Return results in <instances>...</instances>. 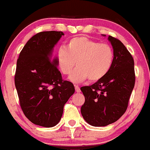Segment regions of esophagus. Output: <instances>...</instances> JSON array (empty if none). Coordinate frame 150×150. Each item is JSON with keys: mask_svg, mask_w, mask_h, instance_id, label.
<instances>
[{"mask_svg": "<svg viewBox=\"0 0 150 150\" xmlns=\"http://www.w3.org/2000/svg\"><path fill=\"white\" fill-rule=\"evenodd\" d=\"M75 90H76V93H79L81 91L80 88H79V87L77 86V85H75Z\"/></svg>", "mask_w": 150, "mask_h": 150, "instance_id": "esophagus-1", "label": "esophagus"}]
</instances>
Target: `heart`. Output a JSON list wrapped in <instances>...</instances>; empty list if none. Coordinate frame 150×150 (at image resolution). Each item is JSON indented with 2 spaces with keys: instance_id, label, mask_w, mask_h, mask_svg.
I'll use <instances>...</instances> for the list:
<instances>
[{
  "instance_id": "b5f03b06",
  "label": "heart",
  "mask_w": 150,
  "mask_h": 150,
  "mask_svg": "<svg viewBox=\"0 0 150 150\" xmlns=\"http://www.w3.org/2000/svg\"><path fill=\"white\" fill-rule=\"evenodd\" d=\"M114 60V53L109 45L100 43L85 37H76L70 40L65 47L58 49L56 62L64 75H70L74 83L89 79L100 80L110 70Z\"/></svg>"
}]
</instances>
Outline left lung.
Returning a JSON list of instances; mask_svg holds the SVG:
<instances>
[{"instance_id":"obj_1","label":"left lung","mask_w":150,"mask_h":150,"mask_svg":"<svg viewBox=\"0 0 150 150\" xmlns=\"http://www.w3.org/2000/svg\"><path fill=\"white\" fill-rule=\"evenodd\" d=\"M108 40L114 53L110 70L102 79L80 88L85 98L81 113L85 122L93 127H105L116 122L126 111L135 85L132 55L120 40L111 36Z\"/></svg>"}]
</instances>
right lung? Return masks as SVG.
<instances>
[{"instance_id": "obj_1", "label": "right lung", "mask_w": 150, "mask_h": 150, "mask_svg": "<svg viewBox=\"0 0 150 150\" xmlns=\"http://www.w3.org/2000/svg\"><path fill=\"white\" fill-rule=\"evenodd\" d=\"M62 31H42L34 35L21 51L15 83L20 104L27 119L45 127L57 125L63 108L74 93V85L63 81L56 57H52Z\"/></svg>"}]
</instances>
